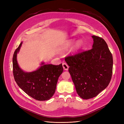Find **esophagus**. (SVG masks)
Segmentation results:
<instances>
[{
  "instance_id": "obj_1",
  "label": "esophagus",
  "mask_w": 124,
  "mask_h": 124,
  "mask_svg": "<svg viewBox=\"0 0 124 124\" xmlns=\"http://www.w3.org/2000/svg\"><path fill=\"white\" fill-rule=\"evenodd\" d=\"M62 67H63V68L64 70H68L69 66H68V65H67L66 62L62 63Z\"/></svg>"
}]
</instances>
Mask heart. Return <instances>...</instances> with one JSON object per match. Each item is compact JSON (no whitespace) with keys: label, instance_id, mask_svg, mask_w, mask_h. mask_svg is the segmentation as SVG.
Wrapping results in <instances>:
<instances>
[{"label":"heart","instance_id":"1","mask_svg":"<svg viewBox=\"0 0 124 124\" xmlns=\"http://www.w3.org/2000/svg\"><path fill=\"white\" fill-rule=\"evenodd\" d=\"M75 41L76 40L72 39H70L68 41H67V43H66L65 46V48L66 49H67L69 47H70V46H71L73 44V43L75 42ZM83 41H82V40H78L76 43H75L74 46L73 48V52L75 53V52H77L78 51H79L81 48L83 46Z\"/></svg>","mask_w":124,"mask_h":124}]
</instances>
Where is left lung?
Returning <instances> with one entry per match:
<instances>
[{
	"instance_id": "obj_1",
	"label": "left lung",
	"mask_w": 124,
	"mask_h": 124,
	"mask_svg": "<svg viewBox=\"0 0 124 124\" xmlns=\"http://www.w3.org/2000/svg\"><path fill=\"white\" fill-rule=\"evenodd\" d=\"M92 37L91 50L65 58L77 93L83 99L93 98L106 88L113 70V57L106 41Z\"/></svg>"
}]
</instances>
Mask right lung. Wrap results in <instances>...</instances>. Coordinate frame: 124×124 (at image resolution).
Listing matches in <instances>:
<instances>
[{"label": "right lung", "instance_id": "right-lung-1", "mask_svg": "<svg viewBox=\"0 0 124 124\" xmlns=\"http://www.w3.org/2000/svg\"><path fill=\"white\" fill-rule=\"evenodd\" d=\"M22 43L21 42L13 56L14 80L20 88L33 99L39 101L49 100L54 94L58 78L63 72L62 64L56 66L42 62L37 70L25 72L17 61V54Z\"/></svg>", "mask_w": 124, "mask_h": 124}]
</instances>
